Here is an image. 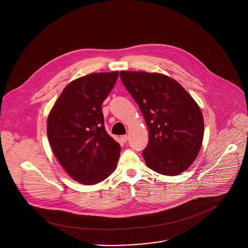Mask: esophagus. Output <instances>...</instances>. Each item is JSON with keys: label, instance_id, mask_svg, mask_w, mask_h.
<instances>
[{"label": "esophagus", "instance_id": "esophagus-1", "mask_svg": "<svg viewBox=\"0 0 248 248\" xmlns=\"http://www.w3.org/2000/svg\"><path fill=\"white\" fill-rule=\"evenodd\" d=\"M120 140H121V141L123 142V143H126L127 140H128V136H127V135L121 136V137H120Z\"/></svg>", "mask_w": 248, "mask_h": 248}]
</instances>
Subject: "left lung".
<instances>
[{
	"instance_id": "left-lung-1",
	"label": "left lung",
	"mask_w": 248,
	"mask_h": 248,
	"mask_svg": "<svg viewBox=\"0 0 248 248\" xmlns=\"http://www.w3.org/2000/svg\"><path fill=\"white\" fill-rule=\"evenodd\" d=\"M149 130L142 152L146 165L164 176H177L197 158L202 145V112L189 93L170 76L157 72L121 71Z\"/></svg>"
}]
</instances>
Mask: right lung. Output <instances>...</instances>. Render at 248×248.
Returning a JSON list of instances; mask_svg holds the SVG:
<instances>
[{"mask_svg": "<svg viewBox=\"0 0 248 248\" xmlns=\"http://www.w3.org/2000/svg\"><path fill=\"white\" fill-rule=\"evenodd\" d=\"M118 71L95 72L71 81L51 108L46 134L58 162L75 181L93 185L113 173L120 145L105 130L102 103Z\"/></svg>", "mask_w": 248, "mask_h": 248, "instance_id": "add662e5", "label": "right lung"}]
</instances>
